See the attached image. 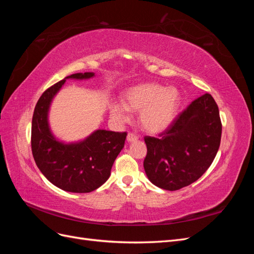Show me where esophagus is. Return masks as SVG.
Masks as SVG:
<instances>
[{"label":"esophagus","mask_w":254,"mask_h":254,"mask_svg":"<svg viewBox=\"0 0 254 254\" xmlns=\"http://www.w3.org/2000/svg\"><path fill=\"white\" fill-rule=\"evenodd\" d=\"M137 139H139V136H137V135L134 134V133L129 132L128 135H127V141H128V142H133V141H136Z\"/></svg>","instance_id":"esophagus-1"}]
</instances>
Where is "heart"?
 Here are the masks:
<instances>
[{
    "instance_id": "b5f03b06",
    "label": "heart",
    "mask_w": 254,
    "mask_h": 254,
    "mask_svg": "<svg viewBox=\"0 0 254 254\" xmlns=\"http://www.w3.org/2000/svg\"><path fill=\"white\" fill-rule=\"evenodd\" d=\"M126 104L112 102L109 105L111 117L119 122H127L130 111L140 112V124L146 131L162 132L170 127L179 108L180 96L175 88L146 82L125 92Z\"/></svg>"
}]
</instances>
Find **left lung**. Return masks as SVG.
Instances as JSON below:
<instances>
[{"mask_svg":"<svg viewBox=\"0 0 254 254\" xmlns=\"http://www.w3.org/2000/svg\"><path fill=\"white\" fill-rule=\"evenodd\" d=\"M221 139L216 102L205 93L191 102L159 137L145 136L144 170L160 189L177 190L198 180L212 164Z\"/></svg>","mask_w":254,"mask_h":254,"instance_id":"obj_1","label":"left lung"}]
</instances>
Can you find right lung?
Wrapping results in <instances>:
<instances>
[{
  "instance_id": "add662e5",
  "label": "right lung",
  "mask_w": 254,
  "mask_h": 254,
  "mask_svg": "<svg viewBox=\"0 0 254 254\" xmlns=\"http://www.w3.org/2000/svg\"><path fill=\"white\" fill-rule=\"evenodd\" d=\"M94 73H76L43 92L34 110L32 151L41 173L57 188L71 193H90L108 180L112 165L124 147L127 132L96 130L86 140L64 144L51 132L48 113L52 99L65 79H88Z\"/></svg>"
}]
</instances>
